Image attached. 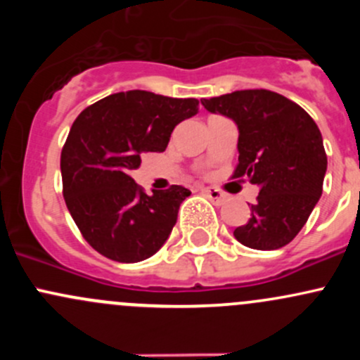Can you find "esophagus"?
I'll return each instance as SVG.
<instances>
[{
    "label": "esophagus",
    "mask_w": 360,
    "mask_h": 360,
    "mask_svg": "<svg viewBox=\"0 0 360 360\" xmlns=\"http://www.w3.org/2000/svg\"><path fill=\"white\" fill-rule=\"evenodd\" d=\"M202 193L205 195V197H209L216 205H223V203L226 202V193H223V191L219 190H214V188H203Z\"/></svg>",
    "instance_id": "obj_1"
}]
</instances>
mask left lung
<instances>
[{"label":"left lung","instance_id":"obj_1","mask_svg":"<svg viewBox=\"0 0 360 360\" xmlns=\"http://www.w3.org/2000/svg\"><path fill=\"white\" fill-rule=\"evenodd\" d=\"M203 108L233 120L238 165L233 177L259 186L250 219L233 231L257 250L288 245L300 233L322 195L328 157L311 116L270 90H237L203 99Z\"/></svg>","mask_w":360,"mask_h":360}]
</instances>
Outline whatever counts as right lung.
<instances>
[{
  "mask_svg": "<svg viewBox=\"0 0 360 360\" xmlns=\"http://www.w3.org/2000/svg\"><path fill=\"white\" fill-rule=\"evenodd\" d=\"M198 112L197 99L129 90L97 101L78 115L60 155L64 200L83 238L120 263L148 259L169 238L183 186L146 195L130 172L141 157L165 151L174 127Z\"/></svg>",
  "mask_w": 360,
  "mask_h": 360,
  "instance_id": "add662e5",
  "label": "right lung"
}]
</instances>
